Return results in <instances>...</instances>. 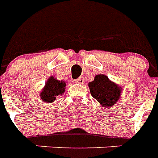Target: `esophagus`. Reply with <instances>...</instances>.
<instances>
[{"instance_id": "obj_1", "label": "esophagus", "mask_w": 158, "mask_h": 158, "mask_svg": "<svg viewBox=\"0 0 158 158\" xmlns=\"http://www.w3.org/2000/svg\"><path fill=\"white\" fill-rule=\"evenodd\" d=\"M74 82L77 83V84H84V82H85V80H84V79L83 78H79V79H77L74 80Z\"/></svg>"}]
</instances>
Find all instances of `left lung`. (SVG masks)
<instances>
[{
  "label": "left lung",
  "mask_w": 158,
  "mask_h": 158,
  "mask_svg": "<svg viewBox=\"0 0 158 158\" xmlns=\"http://www.w3.org/2000/svg\"><path fill=\"white\" fill-rule=\"evenodd\" d=\"M91 96L103 106L109 108L121 98L122 87L110 80L105 74H97L91 82L88 83Z\"/></svg>",
  "instance_id": "8db88e82"
}]
</instances>
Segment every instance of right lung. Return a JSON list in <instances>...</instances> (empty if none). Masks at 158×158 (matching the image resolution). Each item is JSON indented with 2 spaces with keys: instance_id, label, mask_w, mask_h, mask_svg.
<instances>
[{
  "instance_id": "obj_1",
  "label": "right lung",
  "mask_w": 158,
  "mask_h": 158,
  "mask_svg": "<svg viewBox=\"0 0 158 158\" xmlns=\"http://www.w3.org/2000/svg\"><path fill=\"white\" fill-rule=\"evenodd\" d=\"M67 82L57 80L54 76H51L45 83L44 88L40 93L41 101L45 103H52L56 101V97L62 95L65 91Z\"/></svg>"
}]
</instances>
